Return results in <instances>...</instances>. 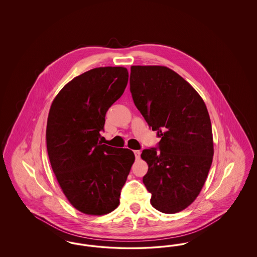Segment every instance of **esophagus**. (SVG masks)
Segmentation results:
<instances>
[{"label":"esophagus","instance_id":"1","mask_svg":"<svg viewBox=\"0 0 257 257\" xmlns=\"http://www.w3.org/2000/svg\"><path fill=\"white\" fill-rule=\"evenodd\" d=\"M141 150H135L134 154L135 157H136V159H140V157H141Z\"/></svg>","mask_w":257,"mask_h":257}]
</instances>
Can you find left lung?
<instances>
[{
	"label": "left lung",
	"instance_id": "obj_1",
	"mask_svg": "<svg viewBox=\"0 0 257 257\" xmlns=\"http://www.w3.org/2000/svg\"><path fill=\"white\" fill-rule=\"evenodd\" d=\"M130 91L149 128L161 138L158 147L142 153L148 165L143 182L151 205L166 214L180 212L198 196L212 165L206 105L193 86L166 66H131Z\"/></svg>",
	"mask_w": 257,
	"mask_h": 257
}]
</instances>
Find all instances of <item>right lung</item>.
Here are the masks:
<instances>
[{
  "mask_svg": "<svg viewBox=\"0 0 257 257\" xmlns=\"http://www.w3.org/2000/svg\"><path fill=\"white\" fill-rule=\"evenodd\" d=\"M124 67H98L75 77L50 108L46 143L51 167L68 201L87 215L119 204L135 161L132 150L102 145L106 112L128 83Z\"/></svg>",
  "mask_w": 257,
  "mask_h": 257,
  "instance_id": "right-lung-1",
  "label": "right lung"
}]
</instances>
